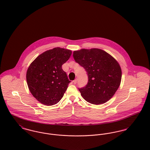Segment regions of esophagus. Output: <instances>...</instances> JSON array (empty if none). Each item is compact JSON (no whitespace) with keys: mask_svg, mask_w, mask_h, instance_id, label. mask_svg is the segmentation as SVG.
Segmentation results:
<instances>
[{"mask_svg":"<svg viewBox=\"0 0 150 150\" xmlns=\"http://www.w3.org/2000/svg\"><path fill=\"white\" fill-rule=\"evenodd\" d=\"M76 83H77V79H75L74 81H73V83H74V84H75Z\"/></svg>","mask_w":150,"mask_h":150,"instance_id":"obj_1","label":"esophagus"}]
</instances>
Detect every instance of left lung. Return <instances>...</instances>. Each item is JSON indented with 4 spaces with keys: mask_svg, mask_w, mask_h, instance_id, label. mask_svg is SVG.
I'll list each match as a JSON object with an SVG mask.
<instances>
[{
    "mask_svg": "<svg viewBox=\"0 0 150 150\" xmlns=\"http://www.w3.org/2000/svg\"><path fill=\"white\" fill-rule=\"evenodd\" d=\"M73 57L88 76L87 84L78 88L83 98L95 105L110 100L121 80V69L116 60L107 52L97 48L74 51Z\"/></svg>",
    "mask_w": 150,
    "mask_h": 150,
    "instance_id": "obj_1",
    "label": "left lung"
}]
</instances>
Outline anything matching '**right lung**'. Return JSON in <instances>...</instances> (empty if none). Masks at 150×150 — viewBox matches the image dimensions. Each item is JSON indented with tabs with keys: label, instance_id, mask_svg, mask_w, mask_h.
Listing matches in <instances>:
<instances>
[{
	"label": "right lung",
	"instance_id": "right-lung-1",
	"mask_svg": "<svg viewBox=\"0 0 150 150\" xmlns=\"http://www.w3.org/2000/svg\"><path fill=\"white\" fill-rule=\"evenodd\" d=\"M71 53V50L55 48L39 55L28 68V87L34 97L41 103L53 105L63 97L71 81L62 65Z\"/></svg>",
	"mask_w": 150,
	"mask_h": 150
}]
</instances>
